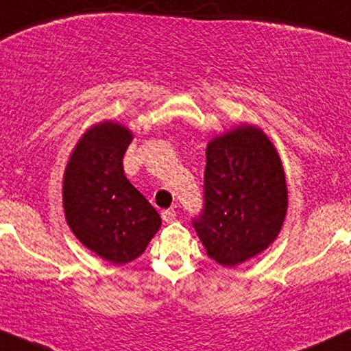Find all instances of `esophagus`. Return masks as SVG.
Returning <instances> with one entry per match:
<instances>
[{
    "label": "esophagus",
    "mask_w": 351,
    "mask_h": 351,
    "mask_svg": "<svg viewBox=\"0 0 351 351\" xmlns=\"http://www.w3.org/2000/svg\"><path fill=\"white\" fill-rule=\"evenodd\" d=\"M162 220L164 222H174L176 220V210L174 208H167V210L162 212Z\"/></svg>",
    "instance_id": "esophagus-1"
}]
</instances>
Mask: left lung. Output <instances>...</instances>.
Instances as JSON below:
<instances>
[{"label":"left lung","instance_id":"8db88e82","mask_svg":"<svg viewBox=\"0 0 351 351\" xmlns=\"http://www.w3.org/2000/svg\"><path fill=\"white\" fill-rule=\"evenodd\" d=\"M204 207L192 219L207 255L234 267L280 232L287 186L280 157L261 129L240 125L207 145Z\"/></svg>","mask_w":351,"mask_h":351}]
</instances>
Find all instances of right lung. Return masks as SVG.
I'll return each instance as SVG.
<instances>
[{
	"instance_id": "right-lung-1",
	"label": "right lung",
	"mask_w": 351,
	"mask_h": 351,
	"mask_svg": "<svg viewBox=\"0 0 351 351\" xmlns=\"http://www.w3.org/2000/svg\"><path fill=\"white\" fill-rule=\"evenodd\" d=\"M131 141V132L119 124L90 128L71 156L62 186L71 230L116 265L139 257L160 227L156 208L124 174L123 157Z\"/></svg>"
}]
</instances>
